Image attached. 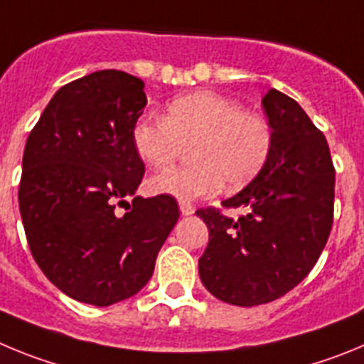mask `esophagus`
Returning a JSON list of instances; mask_svg holds the SVG:
<instances>
[{
    "label": "esophagus",
    "mask_w": 364,
    "mask_h": 364,
    "mask_svg": "<svg viewBox=\"0 0 364 364\" xmlns=\"http://www.w3.org/2000/svg\"><path fill=\"white\" fill-rule=\"evenodd\" d=\"M179 210H181L183 215H192L196 212V208H194V205H190V203H186V201H181L179 203Z\"/></svg>",
    "instance_id": "34e87169"
}]
</instances>
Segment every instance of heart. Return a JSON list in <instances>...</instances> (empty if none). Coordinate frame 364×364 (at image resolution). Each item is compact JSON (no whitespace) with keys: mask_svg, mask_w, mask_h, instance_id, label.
Listing matches in <instances>:
<instances>
[{"mask_svg":"<svg viewBox=\"0 0 364 364\" xmlns=\"http://www.w3.org/2000/svg\"><path fill=\"white\" fill-rule=\"evenodd\" d=\"M132 143L152 168L168 165L183 146H192L188 166H170L149 181L154 194L188 201L215 194L223 183L239 188L252 181L270 158L274 134L259 114L247 112L230 97L201 90L170 101L163 119L141 117L132 130Z\"/></svg>","mask_w":364,"mask_h":364,"instance_id":"obj_1","label":"heart"}]
</instances>
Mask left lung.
<instances>
[{
  "instance_id": "left-lung-1",
  "label": "left lung",
  "mask_w": 364,
  "mask_h": 364,
  "mask_svg": "<svg viewBox=\"0 0 364 364\" xmlns=\"http://www.w3.org/2000/svg\"><path fill=\"white\" fill-rule=\"evenodd\" d=\"M263 110L274 134L267 165L221 203L245 208L239 219L215 208L196 214L208 227L199 277L225 303L255 306L279 299L309 276L333 223V170L326 137L297 101L268 90Z\"/></svg>"
}]
</instances>
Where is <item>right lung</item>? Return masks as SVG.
Returning a JSON list of instances; mask_svg holds the SVG:
<instances>
[{
  "mask_svg": "<svg viewBox=\"0 0 364 364\" xmlns=\"http://www.w3.org/2000/svg\"><path fill=\"white\" fill-rule=\"evenodd\" d=\"M143 88L123 70L65 85L23 152L18 198L28 247L50 283L81 303L109 306L139 292L178 223L174 198L136 196L145 165L132 130Z\"/></svg>",
  "mask_w": 364,
  "mask_h": 364,
  "instance_id": "1",
  "label": "right lung"
}]
</instances>
